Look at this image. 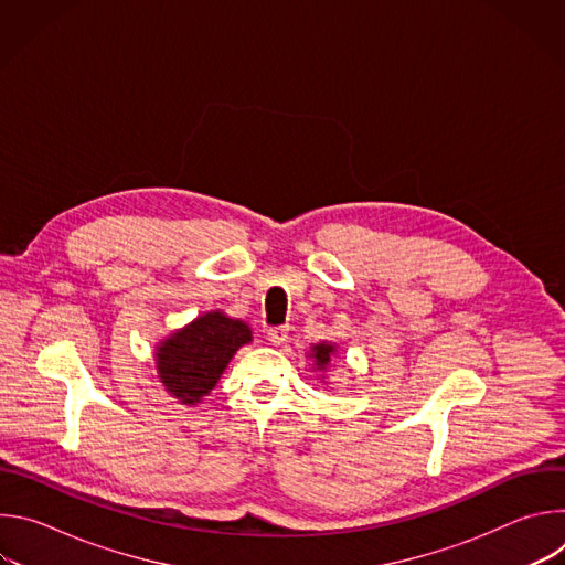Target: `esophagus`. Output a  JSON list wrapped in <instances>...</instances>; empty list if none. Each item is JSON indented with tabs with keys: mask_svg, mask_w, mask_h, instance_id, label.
Returning <instances> with one entry per match:
<instances>
[{
	"mask_svg": "<svg viewBox=\"0 0 565 565\" xmlns=\"http://www.w3.org/2000/svg\"><path fill=\"white\" fill-rule=\"evenodd\" d=\"M268 340L275 347L284 344L288 340V327H273V329H268Z\"/></svg>",
	"mask_w": 565,
	"mask_h": 565,
	"instance_id": "34e87169",
	"label": "esophagus"
}]
</instances>
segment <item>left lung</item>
<instances>
[{"label": "left lung", "instance_id": "1", "mask_svg": "<svg viewBox=\"0 0 565 565\" xmlns=\"http://www.w3.org/2000/svg\"><path fill=\"white\" fill-rule=\"evenodd\" d=\"M333 351L335 349L331 344H317V347H312V358L317 362V369H327V364L331 362Z\"/></svg>", "mask_w": 565, "mask_h": 565}]
</instances>
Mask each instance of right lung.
<instances>
[{
    "mask_svg": "<svg viewBox=\"0 0 565 565\" xmlns=\"http://www.w3.org/2000/svg\"><path fill=\"white\" fill-rule=\"evenodd\" d=\"M253 340L248 324L223 312H207L177 331L158 349V375L185 405L212 391L232 355Z\"/></svg>",
    "mask_w": 565,
    "mask_h": 565,
    "instance_id": "right-lung-1",
    "label": "right lung"
}]
</instances>
